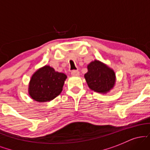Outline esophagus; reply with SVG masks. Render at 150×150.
<instances>
[{
  "instance_id": "34e87169",
  "label": "esophagus",
  "mask_w": 150,
  "mask_h": 150,
  "mask_svg": "<svg viewBox=\"0 0 150 150\" xmlns=\"http://www.w3.org/2000/svg\"><path fill=\"white\" fill-rule=\"evenodd\" d=\"M71 75H73V76H78V75H80V72H79L78 70H73L71 71Z\"/></svg>"
}]
</instances>
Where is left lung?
I'll list each match as a JSON object with an SVG mask.
<instances>
[{
	"instance_id": "obj_1",
	"label": "left lung",
	"mask_w": 150,
	"mask_h": 150,
	"mask_svg": "<svg viewBox=\"0 0 150 150\" xmlns=\"http://www.w3.org/2000/svg\"><path fill=\"white\" fill-rule=\"evenodd\" d=\"M85 78L89 87L98 93L105 94L114 87L116 74L113 69L104 63L94 60L87 65Z\"/></svg>"
}]
</instances>
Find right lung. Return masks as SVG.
<instances>
[{"label":"right lung","mask_w":150,"mask_h":150,"mask_svg":"<svg viewBox=\"0 0 150 150\" xmlns=\"http://www.w3.org/2000/svg\"><path fill=\"white\" fill-rule=\"evenodd\" d=\"M66 75L55 71L49 65L39 68L33 74L29 85V94L34 101L53 100L63 90Z\"/></svg>","instance_id":"obj_1"}]
</instances>
